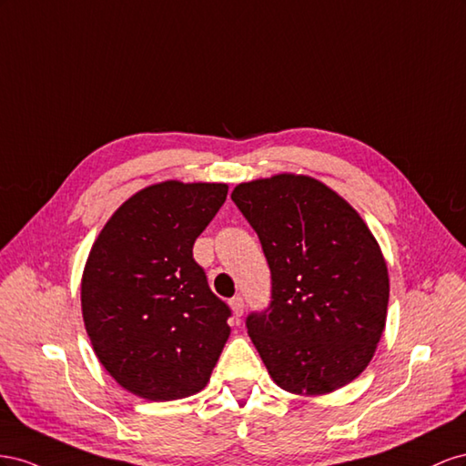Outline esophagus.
Returning <instances> with one entry per match:
<instances>
[{
    "mask_svg": "<svg viewBox=\"0 0 466 466\" xmlns=\"http://www.w3.org/2000/svg\"><path fill=\"white\" fill-rule=\"evenodd\" d=\"M230 309L236 318H240L244 314V299L242 297H234L230 299Z\"/></svg>",
    "mask_w": 466,
    "mask_h": 466,
    "instance_id": "34e87169",
    "label": "esophagus"
}]
</instances>
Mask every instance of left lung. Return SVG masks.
<instances>
[{"mask_svg":"<svg viewBox=\"0 0 466 466\" xmlns=\"http://www.w3.org/2000/svg\"><path fill=\"white\" fill-rule=\"evenodd\" d=\"M232 201L271 271L269 307L246 318L271 379L292 394L345 387L373 359L387 322L389 271L375 236L307 176L240 183Z\"/></svg>","mask_w":466,"mask_h":466,"instance_id":"obj_1","label":"left lung"}]
</instances>
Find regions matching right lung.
Masks as SVG:
<instances>
[{"instance_id":"add662e5","label":"right lung","mask_w":466,"mask_h":466,"mask_svg":"<svg viewBox=\"0 0 466 466\" xmlns=\"http://www.w3.org/2000/svg\"><path fill=\"white\" fill-rule=\"evenodd\" d=\"M228 185L164 181L116 208L82 277V312L101 365L146 400L205 389L232 310L210 290L193 244L226 201Z\"/></svg>"}]
</instances>
